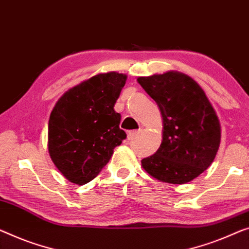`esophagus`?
I'll list each match as a JSON object with an SVG mask.
<instances>
[{
    "label": "esophagus",
    "instance_id": "esophagus-1",
    "mask_svg": "<svg viewBox=\"0 0 249 249\" xmlns=\"http://www.w3.org/2000/svg\"><path fill=\"white\" fill-rule=\"evenodd\" d=\"M141 133V129H135V131H128L127 132V139L128 140H133L134 137H136Z\"/></svg>",
    "mask_w": 249,
    "mask_h": 249
}]
</instances>
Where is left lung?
Masks as SVG:
<instances>
[{"label":"left lung","instance_id":"obj_1","mask_svg":"<svg viewBox=\"0 0 249 249\" xmlns=\"http://www.w3.org/2000/svg\"><path fill=\"white\" fill-rule=\"evenodd\" d=\"M137 81L158 104L163 120L162 143L142 166L155 179L190 182L213 162L220 144L218 116L203 89L188 75L168 71Z\"/></svg>","mask_w":249,"mask_h":249}]
</instances>
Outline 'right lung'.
<instances>
[{"label": "right lung", "mask_w": 249, "mask_h": 249, "mask_svg": "<svg viewBox=\"0 0 249 249\" xmlns=\"http://www.w3.org/2000/svg\"><path fill=\"white\" fill-rule=\"evenodd\" d=\"M127 76L98 73L67 90L55 103L48 125V150L66 179L86 184L95 179L126 139L114 110Z\"/></svg>", "instance_id": "right-lung-1"}]
</instances>
